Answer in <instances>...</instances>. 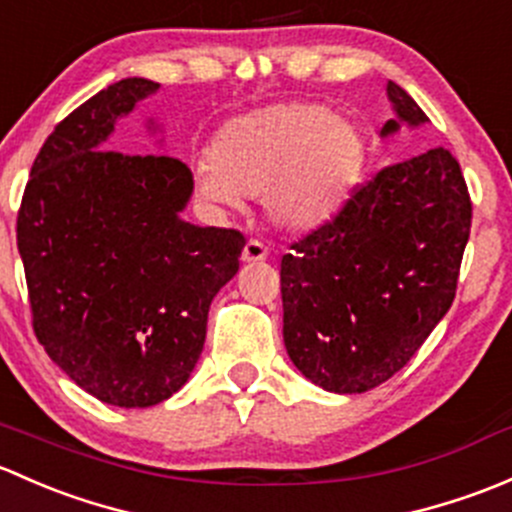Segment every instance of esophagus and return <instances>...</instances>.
Masks as SVG:
<instances>
[{"instance_id":"34e87169","label":"esophagus","mask_w":512,"mask_h":512,"mask_svg":"<svg viewBox=\"0 0 512 512\" xmlns=\"http://www.w3.org/2000/svg\"><path fill=\"white\" fill-rule=\"evenodd\" d=\"M246 263H256V261H266L268 258V246L261 244V241L251 239L249 244L244 246V254H241Z\"/></svg>"}]
</instances>
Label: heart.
<instances>
[{
	"instance_id": "b5f03b06",
	"label": "heart",
	"mask_w": 512,
	"mask_h": 512,
	"mask_svg": "<svg viewBox=\"0 0 512 512\" xmlns=\"http://www.w3.org/2000/svg\"><path fill=\"white\" fill-rule=\"evenodd\" d=\"M362 167V142L328 105L283 103L229 120L197 167L207 202L239 209L263 194L268 219L288 231L323 224Z\"/></svg>"
}]
</instances>
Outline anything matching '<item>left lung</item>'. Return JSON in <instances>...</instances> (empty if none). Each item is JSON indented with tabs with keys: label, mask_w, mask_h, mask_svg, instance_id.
I'll list each match as a JSON object with an SVG mask.
<instances>
[{
	"label": "left lung",
	"mask_w": 512,
	"mask_h": 512,
	"mask_svg": "<svg viewBox=\"0 0 512 512\" xmlns=\"http://www.w3.org/2000/svg\"><path fill=\"white\" fill-rule=\"evenodd\" d=\"M402 125L429 123L387 83ZM471 234V197L456 157L434 147L379 170L345 207L281 258L283 342L305 377L362 394L397 374L449 313Z\"/></svg>",
	"instance_id": "left-lung-1"
}]
</instances>
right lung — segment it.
<instances>
[{"label":"right lung","mask_w":512,"mask_h":512,"mask_svg":"<svg viewBox=\"0 0 512 512\" xmlns=\"http://www.w3.org/2000/svg\"><path fill=\"white\" fill-rule=\"evenodd\" d=\"M157 88L123 78L63 118L31 165L17 217L46 355L83 392L125 409L184 387L209 305L246 244L236 229L179 217L194 189L184 162L105 150L115 123Z\"/></svg>","instance_id":"obj_1"}]
</instances>
